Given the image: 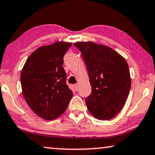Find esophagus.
<instances>
[{"label": "esophagus", "mask_w": 155, "mask_h": 155, "mask_svg": "<svg viewBox=\"0 0 155 155\" xmlns=\"http://www.w3.org/2000/svg\"><path fill=\"white\" fill-rule=\"evenodd\" d=\"M74 88L75 90V91H78V90H79V86H78V84H75L74 86Z\"/></svg>", "instance_id": "obj_1"}]
</instances>
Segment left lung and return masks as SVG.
<instances>
[{
	"instance_id": "8db88e82",
	"label": "left lung",
	"mask_w": 155,
	"mask_h": 155,
	"mask_svg": "<svg viewBox=\"0 0 155 155\" xmlns=\"http://www.w3.org/2000/svg\"><path fill=\"white\" fill-rule=\"evenodd\" d=\"M74 45L81 52L91 86V94L86 98L88 111L97 119H112L124 106L130 89L127 61L104 45L92 42Z\"/></svg>"
}]
</instances>
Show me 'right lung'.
Here are the masks:
<instances>
[{
    "instance_id": "right-lung-1",
    "label": "right lung",
    "mask_w": 155,
    "mask_h": 155,
    "mask_svg": "<svg viewBox=\"0 0 155 155\" xmlns=\"http://www.w3.org/2000/svg\"><path fill=\"white\" fill-rule=\"evenodd\" d=\"M71 43L39 47L27 59L20 74L22 94L39 117L51 120L67 110L73 93L66 84L64 56Z\"/></svg>"
}]
</instances>
